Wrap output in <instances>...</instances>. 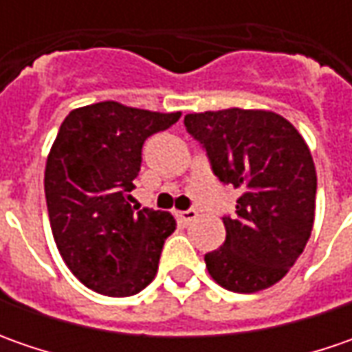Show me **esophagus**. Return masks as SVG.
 Instances as JSON below:
<instances>
[{"label": "esophagus", "instance_id": "34e87169", "mask_svg": "<svg viewBox=\"0 0 352 352\" xmlns=\"http://www.w3.org/2000/svg\"><path fill=\"white\" fill-rule=\"evenodd\" d=\"M196 217H197V211L196 210L176 211V219H178L180 223H192V221H194Z\"/></svg>", "mask_w": 352, "mask_h": 352}]
</instances>
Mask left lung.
<instances>
[{"label": "left lung", "mask_w": 352, "mask_h": 352, "mask_svg": "<svg viewBox=\"0 0 352 352\" xmlns=\"http://www.w3.org/2000/svg\"><path fill=\"white\" fill-rule=\"evenodd\" d=\"M213 174L243 190L235 215H223V247L206 254L211 278L252 294L286 276L304 252L316 215L314 158L290 121L261 109H223L184 117Z\"/></svg>", "instance_id": "obj_1"}]
</instances>
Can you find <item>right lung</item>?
I'll use <instances>...</instances> for the list:
<instances>
[{
  "mask_svg": "<svg viewBox=\"0 0 352 352\" xmlns=\"http://www.w3.org/2000/svg\"><path fill=\"white\" fill-rule=\"evenodd\" d=\"M180 119L102 102L62 121L45 170L50 229L62 261L84 286L113 298L146 288L176 221L131 201L142 144Z\"/></svg>",
  "mask_w": 352,
  "mask_h": 352,
  "instance_id": "add662e5",
  "label": "right lung"
}]
</instances>
